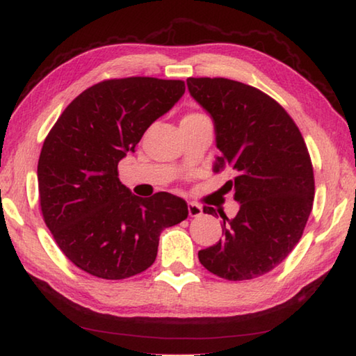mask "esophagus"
I'll return each mask as SVG.
<instances>
[{
  "label": "esophagus",
  "instance_id": "1",
  "mask_svg": "<svg viewBox=\"0 0 356 356\" xmlns=\"http://www.w3.org/2000/svg\"><path fill=\"white\" fill-rule=\"evenodd\" d=\"M187 211H189L191 217H200L201 213H203V207L195 204V203H189V206H187Z\"/></svg>",
  "mask_w": 356,
  "mask_h": 356
}]
</instances>
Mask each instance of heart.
<instances>
[{
	"label": "heart",
	"mask_w": 356,
	"mask_h": 356,
	"mask_svg": "<svg viewBox=\"0 0 356 356\" xmlns=\"http://www.w3.org/2000/svg\"><path fill=\"white\" fill-rule=\"evenodd\" d=\"M201 118H206V116L200 115V113H189V115H186L183 118V120H181V122H192V120H197V119H201Z\"/></svg>",
	"instance_id": "b5f03b06"
}]
</instances>
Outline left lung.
I'll list each match as a JSON object with an SVG mask.
<instances>
[{
    "label": "left lung",
    "mask_w": 356,
    "mask_h": 356,
    "mask_svg": "<svg viewBox=\"0 0 356 356\" xmlns=\"http://www.w3.org/2000/svg\"><path fill=\"white\" fill-rule=\"evenodd\" d=\"M191 96L216 125L220 156L229 169L240 209L223 217V238L198 252L207 271L250 280L274 270L302 237L314 198L313 165L305 140L284 106L264 91L223 77H189ZM217 216L216 209L203 207Z\"/></svg>",
    "instance_id": "1"
}]
</instances>
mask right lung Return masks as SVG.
<instances>
[{"instance_id":"right-lung-1","label":"right lung","mask_w":356,"mask_h":356,"mask_svg":"<svg viewBox=\"0 0 356 356\" xmlns=\"http://www.w3.org/2000/svg\"><path fill=\"white\" fill-rule=\"evenodd\" d=\"M184 90L183 80H104L80 92L46 136L37 169L44 223L65 256L91 276L120 280L145 271L163 229L189 216L183 198H139L118 178L119 161Z\"/></svg>"}]
</instances>
